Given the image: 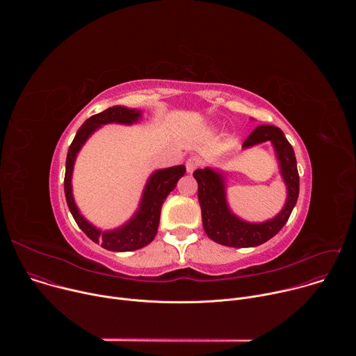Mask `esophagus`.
<instances>
[{"label":"esophagus","mask_w":356,"mask_h":356,"mask_svg":"<svg viewBox=\"0 0 356 356\" xmlns=\"http://www.w3.org/2000/svg\"><path fill=\"white\" fill-rule=\"evenodd\" d=\"M200 159L197 156H190L187 161H186V169L188 173H193L198 166H200Z\"/></svg>","instance_id":"esophagus-1"}]
</instances>
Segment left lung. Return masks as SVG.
Instances as JSON below:
<instances>
[{
	"label": "left lung",
	"instance_id": "1",
	"mask_svg": "<svg viewBox=\"0 0 356 356\" xmlns=\"http://www.w3.org/2000/svg\"><path fill=\"white\" fill-rule=\"evenodd\" d=\"M270 140L277 152L283 179L287 184V201L282 213L262 224L245 222L228 210L224 191V180L220 173L211 169H197L193 176L198 183V201L201 207L202 227L213 241L232 248L258 246L273 238L287 222L298 198L300 179L294 150L283 131L272 125H259L242 143L249 147Z\"/></svg>",
	"mask_w": 356,
	"mask_h": 356
}]
</instances>
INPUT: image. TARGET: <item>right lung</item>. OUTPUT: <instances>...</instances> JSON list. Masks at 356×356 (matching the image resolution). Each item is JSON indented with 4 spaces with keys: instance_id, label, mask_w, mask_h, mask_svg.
<instances>
[{
    "instance_id": "obj_1",
    "label": "right lung",
    "mask_w": 356,
    "mask_h": 356,
    "mask_svg": "<svg viewBox=\"0 0 356 356\" xmlns=\"http://www.w3.org/2000/svg\"><path fill=\"white\" fill-rule=\"evenodd\" d=\"M140 117V111L128 110L124 107H111L103 113L90 117L77 131L66 158V173H65V194L69 210L80 227V229L95 243H101L104 249L115 250V252H128L136 250L155 239L161 211L165 198L169 193L176 187L179 179L186 173V168L183 165L173 166L169 169L158 170L149 179L146 188L143 191L142 202L138 214L122 228L111 232H101L90 225L79 213L74 200L72 195V172L77 152L87 140V138L103 124L108 122H121V124H132Z\"/></svg>"
}]
</instances>
